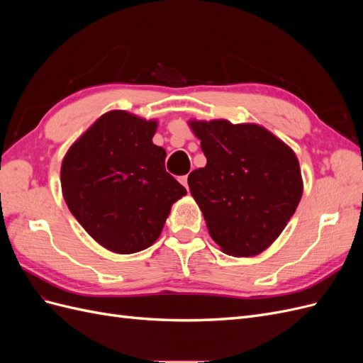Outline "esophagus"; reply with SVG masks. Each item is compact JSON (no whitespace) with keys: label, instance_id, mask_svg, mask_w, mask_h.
<instances>
[{"label":"esophagus","instance_id":"1","mask_svg":"<svg viewBox=\"0 0 363 363\" xmlns=\"http://www.w3.org/2000/svg\"><path fill=\"white\" fill-rule=\"evenodd\" d=\"M179 182H180L183 186H184L186 189L189 191V186H188V175H182V177H179Z\"/></svg>","mask_w":363,"mask_h":363}]
</instances>
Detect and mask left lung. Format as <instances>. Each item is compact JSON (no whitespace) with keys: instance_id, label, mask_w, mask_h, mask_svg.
<instances>
[{"instance_id":"obj_1","label":"left lung","mask_w":363,"mask_h":363,"mask_svg":"<svg viewBox=\"0 0 363 363\" xmlns=\"http://www.w3.org/2000/svg\"><path fill=\"white\" fill-rule=\"evenodd\" d=\"M201 140L204 168L188 184L221 251L252 257L265 251L289 223L303 195L294 150L255 123L189 119Z\"/></svg>"}]
</instances>
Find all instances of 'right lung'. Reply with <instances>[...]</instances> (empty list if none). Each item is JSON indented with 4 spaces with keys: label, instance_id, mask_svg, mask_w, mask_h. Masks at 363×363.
Here are the masks:
<instances>
[{
    "label": "right lung",
    "instance_id": "add662e5",
    "mask_svg": "<svg viewBox=\"0 0 363 363\" xmlns=\"http://www.w3.org/2000/svg\"><path fill=\"white\" fill-rule=\"evenodd\" d=\"M157 119L125 111L98 118L62 160L63 199L94 240L116 255L151 247L186 189L152 144Z\"/></svg>",
    "mask_w": 363,
    "mask_h": 363
}]
</instances>
